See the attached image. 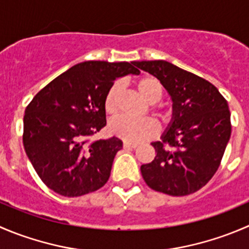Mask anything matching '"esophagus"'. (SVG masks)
<instances>
[{"label":"esophagus","mask_w":249,"mask_h":249,"mask_svg":"<svg viewBox=\"0 0 249 249\" xmlns=\"http://www.w3.org/2000/svg\"><path fill=\"white\" fill-rule=\"evenodd\" d=\"M123 146H124V148H136L139 144L136 143V142H130V141H124L123 142Z\"/></svg>","instance_id":"1"}]
</instances>
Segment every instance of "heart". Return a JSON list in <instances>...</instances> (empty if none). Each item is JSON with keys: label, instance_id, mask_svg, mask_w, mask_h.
Listing matches in <instances>:
<instances>
[{"label": "heart", "instance_id": "b5f03b06", "mask_svg": "<svg viewBox=\"0 0 249 249\" xmlns=\"http://www.w3.org/2000/svg\"><path fill=\"white\" fill-rule=\"evenodd\" d=\"M137 90L147 102L153 105V110H156L160 117H164L163 113H160L158 108L154 107V103H158L163 97V85L160 81L153 76H146L137 81ZM120 95H122V84L114 83L110 86L105 98V109L107 114L113 117L119 113ZM109 129L112 134L131 142H140L152 139L158 134V125L151 118L134 119V118L122 115L110 122Z\"/></svg>", "mask_w": 249, "mask_h": 249}]
</instances>
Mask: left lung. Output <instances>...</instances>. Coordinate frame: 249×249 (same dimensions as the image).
I'll list each match as a JSON object with an SVG mask.
<instances>
[{"instance_id":"obj_1","label":"left lung","mask_w":249,"mask_h":249,"mask_svg":"<svg viewBox=\"0 0 249 249\" xmlns=\"http://www.w3.org/2000/svg\"><path fill=\"white\" fill-rule=\"evenodd\" d=\"M136 67L156 76L173 100V122L152 142L157 156L141 165L152 190L187 196L202 189L221 163L231 135L228 101L201 76L165 60H142Z\"/></svg>"}]
</instances>
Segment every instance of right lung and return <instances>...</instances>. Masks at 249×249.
<instances>
[{"label":"right lung","instance_id":"right-lung-1","mask_svg":"<svg viewBox=\"0 0 249 249\" xmlns=\"http://www.w3.org/2000/svg\"><path fill=\"white\" fill-rule=\"evenodd\" d=\"M139 73L136 62L88 60L36 93L25 109L23 143L48 189L79 197L106 185L123 142L90 137L107 124L105 98L115 79Z\"/></svg>","mask_w":249,"mask_h":249}]
</instances>
